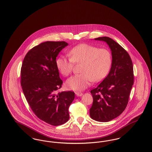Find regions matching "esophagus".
Returning a JSON list of instances; mask_svg holds the SVG:
<instances>
[{
    "label": "esophagus",
    "instance_id": "34e87169",
    "mask_svg": "<svg viewBox=\"0 0 152 152\" xmlns=\"http://www.w3.org/2000/svg\"><path fill=\"white\" fill-rule=\"evenodd\" d=\"M75 94L77 97H80V96H81L83 95L82 93H81V92H75Z\"/></svg>",
    "mask_w": 152,
    "mask_h": 152
}]
</instances>
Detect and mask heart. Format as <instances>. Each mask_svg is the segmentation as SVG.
Returning <instances> with one entry per match:
<instances>
[{"instance_id": "1", "label": "heart", "mask_w": 152, "mask_h": 152, "mask_svg": "<svg viewBox=\"0 0 152 152\" xmlns=\"http://www.w3.org/2000/svg\"><path fill=\"white\" fill-rule=\"evenodd\" d=\"M69 58L60 55L56 60V66L60 73L67 76L73 70L74 63H81L79 75L66 80V88L82 91L89 86L92 81L99 82L108 73L112 64V55L108 50L88 44H80L69 52Z\"/></svg>"}]
</instances>
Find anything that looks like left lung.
<instances>
[{
	"label": "left lung",
	"instance_id": "obj_1",
	"mask_svg": "<svg viewBox=\"0 0 152 152\" xmlns=\"http://www.w3.org/2000/svg\"><path fill=\"white\" fill-rule=\"evenodd\" d=\"M112 52V65L108 76L91 91L93 104L89 110L91 117L97 121L108 122L120 116L126 108L134 83L133 67L128 53L109 37H100Z\"/></svg>",
	"mask_w": 152,
	"mask_h": 152
}]
</instances>
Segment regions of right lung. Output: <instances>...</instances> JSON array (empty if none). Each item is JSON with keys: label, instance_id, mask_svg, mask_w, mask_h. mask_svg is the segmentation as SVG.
Listing matches in <instances>:
<instances>
[{"label": "right lung", "instance_id": "obj_1", "mask_svg": "<svg viewBox=\"0 0 152 152\" xmlns=\"http://www.w3.org/2000/svg\"><path fill=\"white\" fill-rule=\"evenodd\" d=\"M68 45L45 42L36 45L26 54L21 68L22 89L31 108L39 118L53 126L68 121V108L75 99L72 91L56 93L63 81L56 59Z\"/></svg>", "mask_w": 152, "mask_h": 152}]
</instances>
